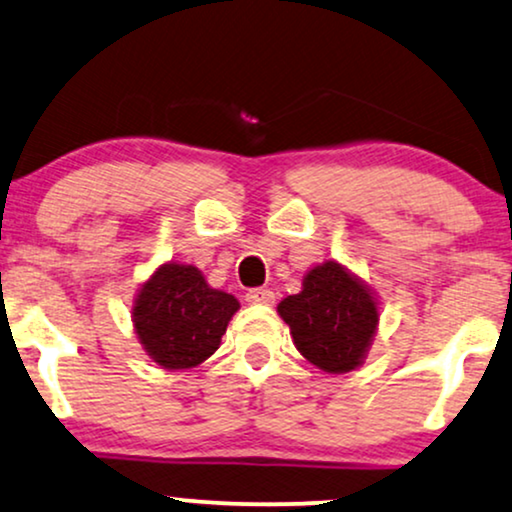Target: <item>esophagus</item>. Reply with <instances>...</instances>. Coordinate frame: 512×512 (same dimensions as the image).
I'll use <instances>...</instances> for the list:
<instances>
[{
	"label": "esophagus",
	"instance_id": "obj_1",
	"mask_svg": "<svg viewBox=\"0 0 512 512\" xmlns=\"http://www.w3.org/2000/svg\"><path fill=\"white\" fill-rule=\"evenodd\" d=\"M245 300L250 304H274V293L269 288H252L245 295Z\"/></svg>",
	"mask_w": 512,
	"mask_h": 512
}]
</instances>
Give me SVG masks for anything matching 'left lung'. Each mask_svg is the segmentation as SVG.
<instances>
[{
  "instance_id": "8db88e82",
  "label": "left lung",
  "mask_w": 512,
  "mask_h": 512,
  "mask_svg": "<svg viewBox=\"0 0 512 512\" xmlns=\"http://www.w3.org/2000/svg\"><path fill=\"white\" fill-rule=\"evenodd\" d=\"M276 312L288 323L297 352L331 375L364 364L380 323L375 290L338 260L314 264L300 293L283 297Z\"/></svg>"
}]
</instances>
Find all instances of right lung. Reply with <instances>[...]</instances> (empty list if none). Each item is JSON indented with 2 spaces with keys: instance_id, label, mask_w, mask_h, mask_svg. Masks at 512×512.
<instances>
[{
  "instance_id": "1",
  "label": "right lung",
  "mask_w": 512,
  "mask_h": 512,
  "mask_svg": "<svg viewBox=\"0 0 512 512\" xmlns=\"http://www.w3.org/2000/svg\"><path fill=\"white\" fill-rule=\"evenodd\" d=\"M238 309L241 302L212 288L196 264L170 260L134 293L132 326L148 359L165 371H189L217 352Z\"/></svg>"
}]
</instances>
